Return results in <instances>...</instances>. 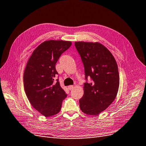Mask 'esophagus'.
I'll list each match as a JSON object with an SVG mask.
<instances>
[{
    "mask_svg": "<svg viewBox=\"0 0 146 146\" xmlns=\"http://www.w3.org/2000/svg\"><path fill=\"white\" fill-rule=\"evenodd\" d=\"M73 88H74V86H68V89L69 90H73Z\"/></svg>",
    "mask_w": 146,
    "mask_h": 146,
    "instance_id": "obj_1",
    "label": "esophagus"
}]
</instances>
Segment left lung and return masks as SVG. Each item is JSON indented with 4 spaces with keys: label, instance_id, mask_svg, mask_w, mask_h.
Masks as SVG:
<instances>
[{
    "label": "left lung",
    "instance_id": "1",
    "mask_svg": "<svg viewBox=\"0 0 146 146\" xmlns=\"http://www.w3.org/2000/svg\"><path fill=\"white\" fill-rule=\"evenodd\" d=\"M75 46L84 64L86 79L84 94L80 99L83 113L97 115L108 108L115 99L119 86L118 68L115 58L99 42L75 41Z\"/></svg>",
    "mask_w": 146,
    "mask_h": 146
}]
</instances>
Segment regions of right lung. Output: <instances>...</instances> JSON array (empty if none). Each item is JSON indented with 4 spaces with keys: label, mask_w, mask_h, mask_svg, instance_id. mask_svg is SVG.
I'll return each mask as SVG.
<instances>
[{
    "label": "right lung",
    "mask_w": 146,
    "mask_h": 146,
    "mask_svg": "<svg viewBox=\"0 0 146 146\" xmlns=\"http://www.w3.org/2000/svg\"><path fill=\"white\" fill-rule=\"evenodd\" d=\"M72 44L70 41H44L34 50L24 72L26 96L32 106L46 117L58 114L67 96L60 86L55 65L62 53Z\"/></svg>",
    "instance_id": "add662e5"
}]
</instances>
